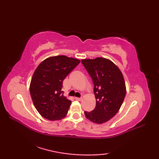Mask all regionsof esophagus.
I'll use <instances>...</instances> for the list:
<instances>
[{"instance_id": "34e87169", "label": "esophagus", "mask_w": 159, "mask_h": 159, "mask_svg": "<svg viewBox=\"0 0 159 159\" xmlns=\"http://www.w3.org/2000/svg\"><path fill=\"white\" fill-rule=\"evenodd\" d=\"M75 99H76V100H78V101H80V100H82L81 98H77V97H76V98H75Z\"/></svg>"}]
</instances>
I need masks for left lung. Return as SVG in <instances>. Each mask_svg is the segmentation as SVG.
Returning a JSON list of instances; mask_svg holds the SVG:
<instances>
[{
  "label": "left lung",
  "instance_id": "8db88e82",
  "mask_svg": "<svg viewBox=\"0 0 159 159\" xmlns=\"http://www.w3.org/2000/svg\"><path fill=\"white\" fill-rule=\"evenodd\" d=\"M81 62L92 79L96 99L95 109L84 113L92 122H107L118 112L126 96L122 73L111 61L102 57L83 59Z\"/></svg>",
  "mask_w": 159,
  "mask_h": 159
}]
</instances>
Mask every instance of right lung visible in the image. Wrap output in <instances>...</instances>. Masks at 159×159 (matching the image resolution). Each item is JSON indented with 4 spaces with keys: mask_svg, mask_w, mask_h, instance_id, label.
<instances>
[{
    "mask_svg": "<svg viewBox=\"0 0 159 159\" xmlns=\"http://www.w3.org/2000/svg\"><path fill=\"white\" fill-rule=\"evenodd\" d=\"M79 63V59L60 55L47 58L37 67L30 84V93L42 117L52 121L66 117L72 101L63 96V81Z\"/></svg>",
    "mask_w": 159,
    "mask_h": 159,
    "instance_id": "1",
    "label": "right lung"
}]
</instances>
